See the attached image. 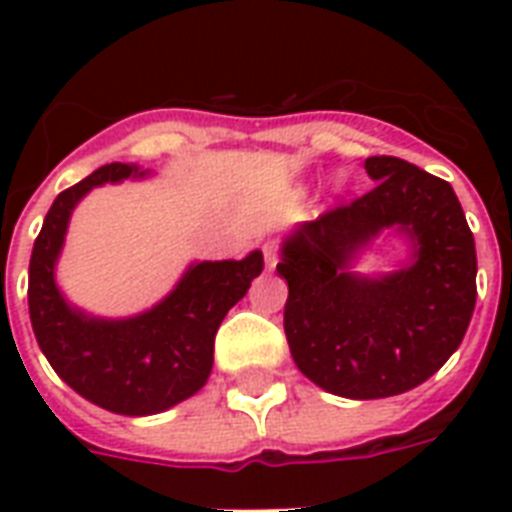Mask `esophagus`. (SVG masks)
Segmentation results:
<instances>
[{
    "instance_id": "esophagus-1",
    "label": "esophagus",
    "mask_w": 512,
    "mask_h": 512,
    "mask_svg": "<svg viewBox=\"0 0 512 512\" xmlns=\"http://www.w3.org/2000/svg\"><path fill=\"white\" fill-rule=\"evenodd\" d=\"M263 255H265V265H268V268H276V263H279V255H276V247H273V244H265Z\"/></svg>"
}]
</instances>
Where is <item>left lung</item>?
Listing matches in <instances>:
<instances>
[{"mask_svg":"<svg viewBox=\"0 0 512 512\" xmlns=\"http://www.w3.org/2000/svg\"><path fill=\"white\" fill-rule=\"evenodd\" d=\"M374 188L297 225L281 244L289 284L284 332L297 369L345 398H388L425 382L460 348L476 308V241L452 185L396 159L369 156ZM385 227L413 260L369 280L352 257Z\"/></svg>","mask_w":512,"mask_h":512,"instance_id":"8db88e82","label":"left lung"}]
</instances>
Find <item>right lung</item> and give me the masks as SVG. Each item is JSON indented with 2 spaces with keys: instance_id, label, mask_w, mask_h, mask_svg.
I'll return each mask as SVG.
<instances>
[{
  "instance_id": "add662e5",
  "label": "right lung",
  "mask_w": 512,
  "mask_h": 512,
  "mask_svg": "<svg viewBox=\"0 0 512 512\" xmlns=\"http://www.w3.org/2000/svg\"><path fill=\"white\" fill-rule=\"evenodd\" d=\"M138 164H106L52 201L28 265V313L50 366L82 398L114 414H156L191 398L212 372L217 327L263 271V252L193 263L151 311L95 319L66 303L55 284L71 212L95 185L143 177Z\"/></svg>"
}]
</instances>
